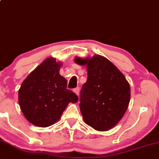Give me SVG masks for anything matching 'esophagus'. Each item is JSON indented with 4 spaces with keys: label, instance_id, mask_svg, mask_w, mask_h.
Wrapping results in <instances>:
<instances>
[{
    "label": "esophagus",
    "instance_id": "esophagus-1",
    "mask_svg": "<svg viewBox=\"0 0 159 159\" xmlns=\"http://www.w3.org/2000/svg\"><path fill=\"white\" fill-rule=\"evenodd\" d=\"M73 91H74V93H76L78 96H79V94H80V88H79V87H76V88H75Z\"/></svg>",
    "mask_w": 159,
    "mask_h": 159
}]
</instances>
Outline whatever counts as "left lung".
Here are the masks:
<instances>
[{
	"label": "left lung",
	"mask_w": 159,
	"mask_h": 159,
	"mask_svg": "<svg viewBox=\"0 0 159 159\" xmlns=\"http://www.w3.org/2000/svg\"><path fill=\"white\" fill-rule=\"evenodd\" d=\"M86 65L87 78L80 91V109L85 122L97 131H108L118 123L130 101L129 83L119 70L105 57L75 58Z\"/></svg>",
	"instance_id": "1"
}]
</instances>
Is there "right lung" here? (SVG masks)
<instances>
[{"mask_svg": "<svg viewBox=\"0 0 159 159\" xmlns=\"http://www.w3.org/2000/svg\"><path fill=\"white\" fill-rule=\"evenodd\" d=\"M61 64L46 58L27 76L19 91V103L31 124L46 128L56 123L68 103L78 97L67 89V80L59 74Z\"/></svg>", "mask_w": 159, "mask_h": 159, "instance_id": "1", "label": "right lung"}]
</instances>
